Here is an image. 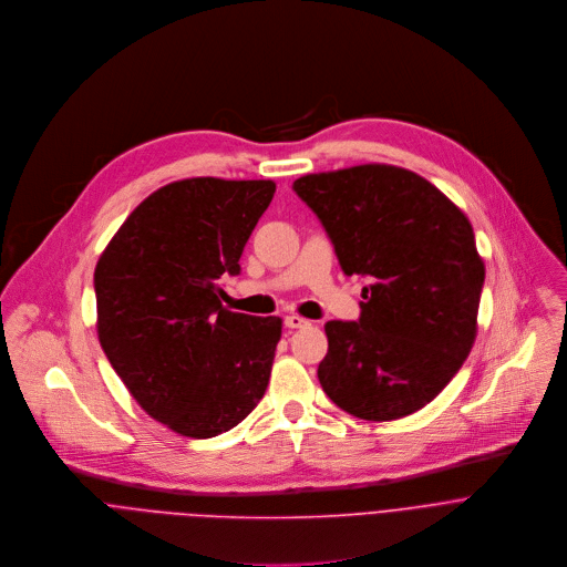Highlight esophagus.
Returning a JSON list of instances; mask_svg holds the SVG:
<instances>
[{
  "label": "esophagus",
  "instance_id": "1",
  "mask_svg": "<svg viewBox=\"0 0 567 567\" xmlns=\"http://www.w3.org/2000/svg\"><path fill=\"white\" fill-rule=\"evenodd\" d=\"M284 323H286V328H303V326H308L310 321L303 319V317H299V315H286Z\"/></svg>",
  "mask_w": 567,
  "mask_h": 567
}]
</instances>
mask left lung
<instances>
[{"instance_id": "8db88e82", "label": "left lung", "mask_w": 567, "mask_h": 567, "mask_svg": "<svg viewBox=\"0 0 567 567\" xmlns=\"http://www.w3.org/2000/svg\"><path fill=\"white\" fill-rule=\"evenodd\" d=\"M292 189L319 216L347 275H364L358 321H328L317 378L347 413L389 422L429 404L478 332L485 264L465 212L404 167L306 174Z\"/></svg>"}]
</instances>
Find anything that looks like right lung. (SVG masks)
Instances as JSON below:
<instances>
[{
	"instance_id": "right-lung-1",
	"label": "right lung",
	"mask_w": 567,
	"mask_h": 567,
	"mask_svg": "<svg viewBox=\"0 0 567 567\" xmlns=\"http://www.w3.org/2000/svg\"><path fill=\"white\" fill-rule=\"evenodd\" d=\"M275 189L272 181H174L127 216L97 259L100 347L141 409L181 435L230 431L266 393L281 319L228 310L218 279L239 275Z\"/></svg>"
}]
</instances>
